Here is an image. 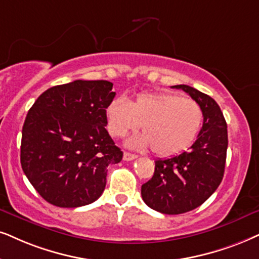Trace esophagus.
<instances>
[{
  "mask_svg": "<svg viewBox=\"0 0 259 259\" xmlns=\"http://www.w3.org/2000/svg\"><path fill=\"white\" fill-rule=\"evenodd\" d=\"M136 158H137V155L129 153V152H124V154H123V159L125 160V161H132V160L136 159Z\"/></svg>",
  "mask_w": 259,
  "mask_h": 259,
  "instance_id": "esophagus-1",
  "label": "esophagus"
}]
</instances>
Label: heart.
Wrapping results in <instances>:
<instances>
[{"instance_id": "heart-1", "label": "heart", "mask_w": 259, "mask_h": 259, "mask_svg": "<svg viewBox=\"0 0 259 259\" xmlns=\"http://www.w3.org/2000/svg\"><path fill=\"white\" fill-rule=\"evenodd\" d=\"M107 130L123 137L141 125L126 145L148 149L159 156H171L188 148L197 137L203 124V111L197 101L169 92L141 93L133 100L118 98L106 109Z\"/></svg>"}]
</instances>
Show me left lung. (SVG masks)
<instances>
[{
  "label": "left lung",
  "instance_id": "1",
  "mask_svg": "<svg viewBox=\"0 0 259 259\" xmlns=\"http://www.w3.org/2000/svg\"><path fill=\"white\" fill-rule=\"evenodd\" d=\"M183 90L203 111V125L188 152L155 160L152 179L141 188L143 201L162 214L177 215L203 204L224 178L228 136L227 124L218 103L207 94L186 84Z\"/></svg>",
  "mask_w": 259,
  "mask_h": 259
}]
</instances>
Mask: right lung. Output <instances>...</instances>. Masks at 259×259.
Wrapping results in <instances>:
<instances>
[{
	"label": "right lung",
	"mask_w": 259,
	"mask_h": 259,
	"mask_svg": "<svg viewBox=\"0 0 259 259\" xmlns=\"http://www.w3.org/2000/svg\"><path fill=\"white\" fill-rule=\"evenodd\" d=\"M105 80L60 84L38 97L22 126L20 161L45 201L76 208L97 201L106 185L107 166L123 152L105 126L116 92Z\"/></svg>",
	"instance_id": "obj_1"
}]
</instances>
